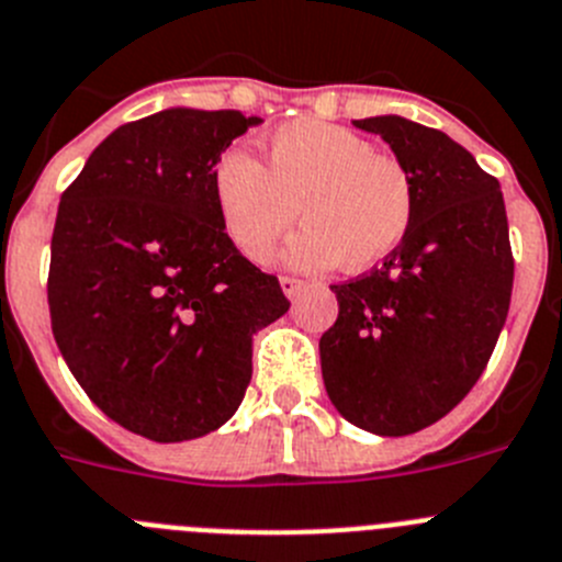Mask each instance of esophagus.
I'll return each mask as SVG.
<instances>
[{
	"label": "esophagus",
	"instance_id": "obj_1",
	"mask_svg": "<svg viewBox=\"0 0 562 562\" xmlns=\"http://www.w3.org/2000/svg\"><path fill=\"white\" fill-rule=\"evenodd\" d=\"M280 285H282V291H285L288 300H296L302 288H305V282L296 280V277H280Z\"/></svg>",
	"mask_w": 562,
	"mask_h": 562
}]
</instances>
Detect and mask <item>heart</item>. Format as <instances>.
<instances>
[{"instance_id":"b5f03b06","label":"heart","mask_w":562,"mask_h":562,"mask_svg":"<svg viewBox=\"0 0 562 562\" xmlns=\"http://www.w3.org/2000/svg\"><path fill=\"white\" fill-rule=\"evenodd\" d=\"M210 181L226 235L251 262L269 260L302 215L307 226L285 255L293 269H375L403 244L414 215L401 161L322 120L280 125L269 136V170L249 150H224Z\"/></svg>"}]
</instances>
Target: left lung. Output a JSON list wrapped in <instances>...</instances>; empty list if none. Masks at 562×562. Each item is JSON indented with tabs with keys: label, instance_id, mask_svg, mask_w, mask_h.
Returning <instances> with one entry per match:
<instances>
[{
	"label": "left lung",
	"instance_id": "left-lung-1",
	"mask_svg": "<svg viewBox=\"0 0 562 562\" xmlns=\"http://www.w3.org/2000/svg\"><path fill=\"white\" fill-rule=\"evenodd\" d=\"M352 123L406 168L414 215L383 266L330 285L322 378L347 423L406 437L451 412L493 356L515 274L507 210L498 179L442 131L397 114Z\"/></svg>",
	"mask_w": 562,
	"mask_h": 562
}]
</instances>
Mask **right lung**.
<instances>
[{
    "label": "right lung",
    "instance_id": "obj_1",
    "mask_svg": "<svg viewBox=\"0 0 562 562\" xmlns=\"http://www.w3.org/2000/svg\"><path fill=\"white\" fill-rule=\"evenodd\" d=\"M235 109L120 125L60 195L53 336L94 406L154 442L215 431L251 381V336L291 307L226 235L212 165L260 125Z\"/></svg>",
    "mask_w": 562,
    "mask_h": 562
}]
</instances>
